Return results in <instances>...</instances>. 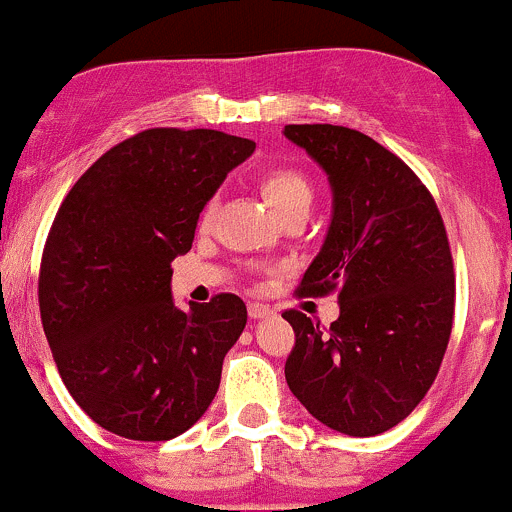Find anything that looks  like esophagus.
<instances>
[{
    "mask_svg": "<svg viewBox=\"0 0 512 512\" xmlns=\"http://www.w3.org/2000/svg\"><path fill=\"white\" fill-rule=\"evenodd\" d=\"M271 315V308L263 303H249V318L251 320H261V318H268Z\"/></svg>",
    "mask_w": 512,
    "mask_h": 512,
    "instance_id": "34e87169",
    "label": "esophagus"
}]
</instances>
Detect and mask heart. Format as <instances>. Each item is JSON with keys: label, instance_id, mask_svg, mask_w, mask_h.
I'll list each match as a JSON object with an SVG mask.
<instances>
[{"label": "heart", "instance_id": "1", "mask_svg": "<svg viewBox=\"0 0 512 512\" xmlns=\"http://www.w3.org/2000/svg\"><path fill=\"white\" fill-rule=\"evenodd\" d=\"M258 187H261L263 199L268 202V207L283 217V214L293 212L298 207H308L313 204V187L300 172L288 170V167H273L266 170L258 179ZM214 212V202H207L202 212V221H209Z\"/></svg>", "mask_w": 512, "mask_h": 512}]
</instances>
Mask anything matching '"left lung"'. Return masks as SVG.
<instances>
[{"mask_svg":"<svg viewBox=\"0 0 512 512\" xmlns=\"http://www.w3.org/2000/svg\"><path fill=\"white\" fill-rule=\"evenodd\" d=\"M323 167L333 217L300 295L337 293L320 328L286 310L295 347L286 382L320 424L377 436L414 412L434 384L453 323V261L444 221L421 179L379 142L340 125H286Z\"/></svg>","mask_w":512,"mask_h":512,"instance_id":"left-lung-1","label":"left lung"}]
</instances>
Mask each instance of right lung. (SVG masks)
<instances>
[{
  "instance_id": "right-lung-1",
  "label": "right lung",
  "mask_w": 512,
  "mask_h": 512,
  "mask_svg": "<svg viewBox=\"0 0 512 512\" xmlns=\"http://www.w3.org/2000/svg\"><path fill=\"white\" fill-rule=\"evenodd\" d=\"M254 150L219 130H145L93 162L56 214L39 273L46 340L78 407L123 439H175L217 394L246 305L221 293L179 310L170 263Z\"/></svg>"
}]
</instances>
